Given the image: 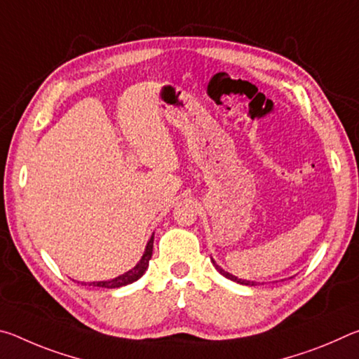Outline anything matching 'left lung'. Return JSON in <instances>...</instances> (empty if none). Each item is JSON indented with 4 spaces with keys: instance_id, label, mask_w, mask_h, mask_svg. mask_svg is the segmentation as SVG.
Returning <instances> with one entry per match:
<instances>
[{
    "instance_id": "8db88e82",
    "label": "left lung",
    "mask_w": 359,
    "mask_h": 359,
    "mask_svg": "<svg viewBox=\"0 0 359 359\" xmlns=\"http://www.w3.org/2000/svg\"><path fill=\"white\" fill-rule=\"evenodd\" d=\"M215 267L218 269V272H220V274H223L224 277L226 278H229V280H234V282H238V283H242V285H255V282H247V280H242V278H238L236 276H233V274H229V272H226V271H223L220 266H217L215 264Z\"/></svg>"
}]
</instances>
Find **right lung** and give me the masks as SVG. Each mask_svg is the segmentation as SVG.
Here are the masks:
<instances>
[{
  "label": "right lung",
  "instance_id": "add662e5",
  "mask_svg": "<svg viewBox=\"0 0 359 359\" xmlns=\"http://www.w3.org/2000/svg\"><path fill=\"white\" fill-rule=\"evenodd\" d=\"M151 252H154V236H151L147 247H145V252L142 255V258L139 263L133 267L131 271L125 272L123 276H118L112 278V280H107V282H90L88 285H93V287H101V288H118V287H125V285L136 282L139 277H141L145 269H147L149 266V261L151 258Z\"/></svg>",
  "mask_w": 359,
  "mask_h": 359
}]
</instances>
